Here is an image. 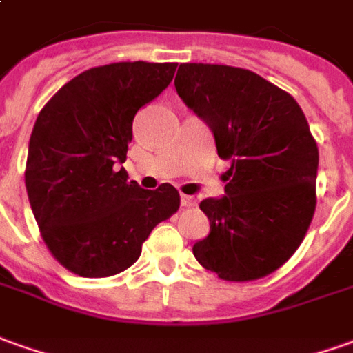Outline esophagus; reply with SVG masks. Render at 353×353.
I'll list each match as a JSON object with an SVG mask.
<instances>
[{
	"label": "esophagus",
	"instance_id": "obj_1",
	"mask_svg": "<svg viewBox=\"0 0 353 353\" xmlns=\"http://www.w3.org/2000/svg\"><path fill=\"white\" fill-rule=\"evenodd\" d=\"M181 205L182 208H194L196 205V198H192V196H181Z\"/></svg>",
	"mask_w": 353,
	"mask_h": 353
}]
</instances>
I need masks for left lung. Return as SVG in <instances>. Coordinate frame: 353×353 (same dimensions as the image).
Segmentation results:
<instances>
[{
	"label": "left lung",
	"mask_w": 353,
	"mask_h": 353,
	"mask_svg": "<svg viewBox=\"0 0 353 353\" xmlns=\"http://www.w3.org/2000/svg\"><path fill=\"white\" fill-rule=\"evenodd\" d=\"M174 88L213 130L223 174L221 200L200 209L209 234L192 252L228 283L274 273L300 248L317 205L319 150L302 107L248 69L182 63Z\"/></svg>",
	"instance_id": "1"
}]
</instances>
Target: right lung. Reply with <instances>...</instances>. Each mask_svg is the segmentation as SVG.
<instances>
[{"label":"right lung","mask_w":353,"mask_h":353,"mask_svg":"<svg viewBox=\"0 0 353 353\" xmlns=\"http://www.w3.org/2000/svg\"><path fill=\"white\" fill-rule=\"evenodd\" d=\"M176 63L126 61L84 70L42 107L24 184L42 240L67 271L105 279L126 271L179 190H142L121 167L136 111L169 86Z\"/></svg>","instance_id":"1"}]
</instances>
